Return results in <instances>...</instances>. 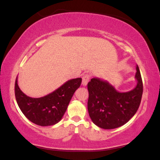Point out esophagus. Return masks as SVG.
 <instances>
[{
	"instance_id": "obj_1",
	"label": "esophagus",
	"mask_w": 160,
	"mask_h": 160,
	"mask_svg": "<svg viewBox=\"0 0 160 160\" xmlns=\"http://www.w3.org/2000/svg\"><path fill=\"white\" fill-rule=\"evenodd\" d=\"M89 80H90V75H88V74L84 75L82 76V85L86 86L87 85H88Z\"/></svg>"
}]
</instances>
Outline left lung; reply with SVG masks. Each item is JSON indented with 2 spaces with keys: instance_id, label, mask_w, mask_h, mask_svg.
<instances>
[{
  "instance_id": "left-lung-1",
  "label": "left lung",
  "mask_w": 160,
  "mask_h": 160,
  "mask_svg": "<svg viewBox=\"0 0 160 160\" xmlns=\"http://www.w3.org/2000/svg\"><path fill=\"white\" fill-rule=\"evenodd\" d=\"M137 85L121 92L107 80L94 78L88 84V109L92 122L103 129H113L126 124L138 109L142 94V81L136 66Z\"/></svg>"
}]
</instances>
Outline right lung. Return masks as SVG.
I'll use <instances>...</instances> for the list:
<instances>
[{
	"label": "right lung",
	"mask_w": 160,
	"mask_h": 160,
	"mask_svg": "<svg viewBox=\"0 0 160 160\" xmlns=\"http://www.w3.org/2000/svg\"><path fill=\"white\" fill-rule=\"evenodd\" d=\"M81 82L80 78L69 80L53 92L39 98H32L22 92L17 77L15 85L16 101L23 114L32 123L41 126L55 125L61 120Z\"/></svg>",
	"instance_id": "obj_1"
}]
</instances>
